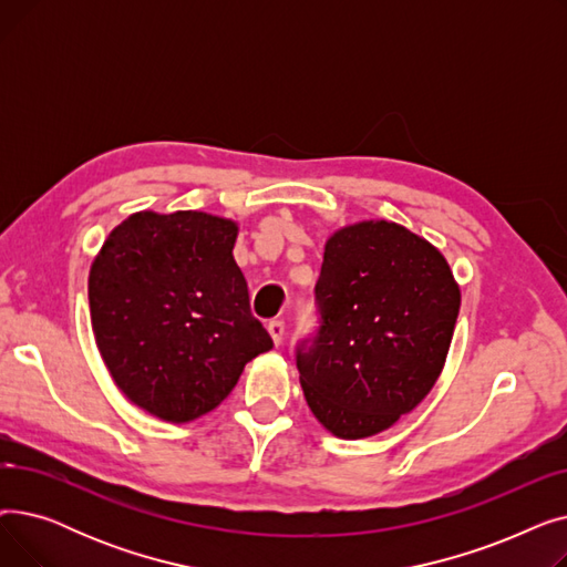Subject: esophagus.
<instances>
[{
  "instance_id": "1",
  "label": "esophagus",
  "mask_w": 567,
  "mask_h": 567,
  "mask_svg": "<svg viewBox=\"0 0 567 567\" xmlns=\"http://www.w3.org/2000/svg\"><path fill=\"white\" fill-rule=\"evenodd\" d=\"M268 333H271V338H274V342L276 344H280L282 342V338H285V321L282 319H274V321H268Z\"/></svg>"
}]
</instances>
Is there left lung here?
Listing matches in <instances>:
<instances>
[{
  "mask_svg": "<svg viewBox=\"0 0 567 567\" xmlns=\"http://www.w3.org/2000/svg\"><path fill=\"white\" fill-rule=\"evenodd\" d=\"M315 301L317 338L296 351L315 419L340 439L389 430L445 365L462 303L449 261L398 223H353L323 246Z\"/></svg>",
  "mask_w": 567,
  "mask_h": 567,
  "instance_id": "1",
  "label": "left lung"
}]
</instances>
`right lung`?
<instances>
[{"label":"right lung","mask_w":567,"mask_h":567,"mask_svg":"<svg viewBox=\"0 0 567 567\" xmlns=\"http://www.w3.org/2000/svg\"><path fill=\"white\" fill-rule=\"evenodd\" d=\"M238 225L204 212H137L89 268L101 359L133 404L167 423L214 411L274 347L234 261Z\"/></svg>","instance_id":"add662e5"}]
</instances>
